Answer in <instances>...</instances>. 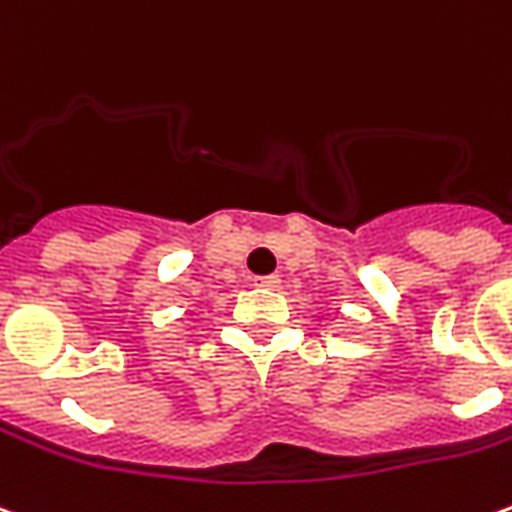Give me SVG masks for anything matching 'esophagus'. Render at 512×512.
I'll use <instances>...</instances> for the list:
<instances>
[{
    "instance_id": "obj_1",
    "label": "esophagus",
    "mask_w": 512,
    "mask_h": 512,
    "mask_svg": "<svg viewBox=\"0 0 512 512\" xmlns=\"http://www.w3.org/2000/svg\"><path fill=\"white\" fill-rule=\"evenodd\" d=\"M260 288H280V274H266V277H255Z\"/></svg>"
}]
</instances>
